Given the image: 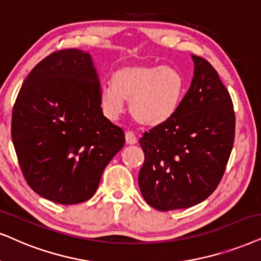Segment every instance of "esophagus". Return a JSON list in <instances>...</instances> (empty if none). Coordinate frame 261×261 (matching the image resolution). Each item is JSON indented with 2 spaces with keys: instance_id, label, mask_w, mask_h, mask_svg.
I'll list each match as a JSON object with an SVG mask.
<instances>
[{
  "instance_id": "obj_1",
  "label": "esophagus",
  "mask_w": 261,
  "mask_h": 261,
  "mask_svg": "<svg viewBox=\"0 0 261 261\" xmlns=\"http://www.w3.org/2000/svg\"><path fill=\"white\" fill-rule=\"evenodd\" d=\"M125 140H126V143L127 144H136L137 143V138L135 136V134L133 131H127L126 134H125Z\"/></svg>"
}]
</instances>
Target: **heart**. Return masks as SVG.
<instances>
[{
    "label": "heart",
    "instance_id": "1",
    "mask_svg": "<svg viewBox=\"0 0 261 261\" xmlns=\"http://www.w3.org/2000/svg\"><path fill=\"white\" fill-rule=\"evenodd\" d=\"M187 91L184 74L173 66L126 65L118 68L112 84L100 90V106L105 117L117 120L125 101L134 119L148 127L160 126L172 119Z\"/></svg>",
    "mask_w": 261,
    "mask_h": 261
}]
</instances>
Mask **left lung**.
Masks as SVG:
<instances>
[{
  "mask_svg": "<svg viewBox=\"0 0 261 261\" xmlns=\"http://www.w3.org/2000/svg\"><path fill=\"white\" fill-rule=\"evenodd\" d=\"M194 77L172 119L140 140L142 196L159 211L188 208L218 187L231 153L235 113L229 91L204 59L191 55Z\"/></svg>",
  "mask_w": 261,
  "mask_h": 261,
  "instance_id": "obj_1",
  "label": "left lung"
}]
</instances>
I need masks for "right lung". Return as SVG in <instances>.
I'll return each mask as SVG.
<instances>
[{"label": "right lung", "mask_w": 261, "mask_h": 261, "mask_svg": "<svg viewBox=\"0 0 261 261\" xmlns=\"http://www.w3.org/2000/svg\"><path fill=\"white\" fill-rule=\"evenodd\" d=\"M90 53L55 51L37 64L19 91L12 140L26 182L53 202H84L125 135L103 115Z\"/></svg>", "instance_id": "add662e5"}]
</instances>
